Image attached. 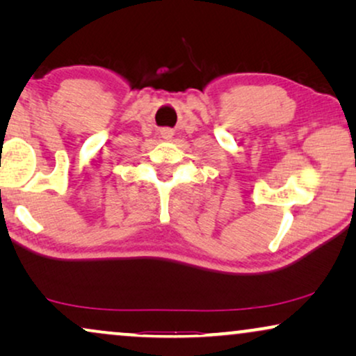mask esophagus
Returning a JSON list of instances; mask_svg holds the SVG:
<instances>
[{
	"instance_id": "1",
	"label": "esophagus",
	"mask_w": 356,
	"mask_h": 356,
	"mask_svg": "<svg viewBox=\"0 0 356 356\" xmlns=\"http://www.w3.org/2000/svg\"><path fill=\"white\" fill-rule=\"evenodd\" d=\"M160 134H162V138L168 139V138H172V136H173V131L168 129V128H163L162 131H160Z\"/></svg>"
}]
</instances>
